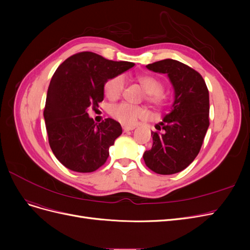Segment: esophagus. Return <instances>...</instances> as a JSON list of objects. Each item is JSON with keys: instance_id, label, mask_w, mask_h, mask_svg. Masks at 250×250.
Returning <instances> with one entry per match:
<instances>
[{"instance_id": "34e87169", "label": "esophagus", "mask_w": 250, "mask_h": 250, "mask_svg": "<svg viewBox=\"0 0 250 250\" xmlns=\"http://www.w3.org/2000/svg\"><path fill=\"white\" fill-rule=\"evenodd\" d=\"M122 128H123L124 131H130V130H133L135 127H134V126H126V125H123Z\"/></svg>"}]
</instances>
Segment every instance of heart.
Segmentation results:
<instances>
[{
    "mask_svg": "<svg viewBox=\"0 0 250 250\" xmlns=\"http://www.w3.org/2000/svg\"><path fill=\"white\" fill-rule=\"evenodd\" d=\"M142 87L145 90L146 99L155 106H161L166 101L164 95L163 82L151 75H140L137 77ZM125 89V79L122 75L108 79L104 84V94L109 100H116L123 95ZM109 113L112 118L118 120L119 122L125 125H133L137 123L139 119L147 116V109L142 106H137L129 103H119L112 105L109 109Z\"/></svg>",
    "mask_w": 250,
    "mask_h": 250,
    "instance_id": "obj_1",
    "label": "heart"
}]
</instances>
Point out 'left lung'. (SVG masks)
<instances>
[{
    "instance_id": "left-lung-1",
    "label": "left lung",
    "mask_w": 250,
    "mask_h": 250,
    "mask_svg": "<svg viewBox=\"0 0 250 250\" xmlns=\"http://www.w3.org/2000/svg\"><path fill=\"white\" fill-rule=\"evenodd\" d=\"M150 71L167 74L174 88L169 113L152 131L153 144L143 157L157 174L170 175L185 170L198 155L209 125V97L201 75L174 59L146 65Z\"/></svg>"
}]
</instances>
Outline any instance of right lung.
Returning a JSON list of instances; mask_svg holds the SVG:
<instances>
[{"instance_id": "1", "label": "right lung", "mask_w": 250, "mask_h": 250, "mask_svg": "<svg viewBox=\"0 0 250 250\" xmlns=\"http://www.w3.org/2000/svg\"><path fill=\"white\" fill-rule=\"evenodd\" d=\"M133 65L80 52L57 67L48 88L43 118L53 153L67 169L94 172L106 162L122 127L110 118L97 125L87 109L99 107L105 82Z\"/></svg>"}]
</instances>
